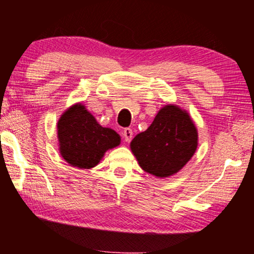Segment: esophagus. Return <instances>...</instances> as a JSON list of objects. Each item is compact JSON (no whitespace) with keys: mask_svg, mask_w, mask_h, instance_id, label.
Here are the masks:
<instances>
[{"mask_svg":"<svg viewBox=\"0 0 254 254\" xmlns=\"http://www.w3.org/2000/svg\"><path fill=\"white\" fill-rule=\"evenodd\" d=\"M122 135H123V138L125 142H130L131 139H132V130L130 129V127H125V129L122 131Z\"/></svg>","mask_w":254,"mask_h":254,"instance_id":"esophagus-1","label":"esophagus"}]
</instances>
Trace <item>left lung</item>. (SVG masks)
<instances>
[{
  "label": "left lung",
  "mask_w": 254,
  "mask_h": 254,
  "mask_svg": "<svg viewBox=\"0 0 254 254\" xmlns=\"http://www.w3.org/2000/svg\"><path fill=\"white\" fill-rule=\"evenodd\" d=\"M198 145L196 125L177 105H166L150 127L131 141L138 165L155 177L173 176L190 161Z\"/></svg>",
  "instance_id": "obj_1"
}]
</instances>
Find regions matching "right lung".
<instances>
[{
	"mask_svg": "<svg viewBox=\"0 0 254 254\" xmlns=\"http://www.w3.org/2000/svg\"><path fill=\"white\" fill-rule=\"evenodd\" d=\"M57 135L61 155L81 170L97 166L107 150L121 144V136L101 127L82 104L72 105L61 116Z\"/></svg>",
	"mask_w": 254,
	"mask_h": 254,
	"instance_id": "1",
	"label": "right lung"
}]
</instances>
